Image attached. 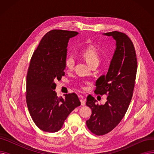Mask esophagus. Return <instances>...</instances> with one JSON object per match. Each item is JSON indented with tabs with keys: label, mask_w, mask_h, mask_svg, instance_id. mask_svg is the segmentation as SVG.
<instances>
[{
	"label": "esophagus",
	"mask_w": 154,
	"mask_h": 154,
	"mask_svg": "<svg viewBox=\"0 0 154 154\" xmlns=\"http://www.w3.org/2000/svg\"><path fill=\"white\" fill-rule=\"evenodd\" d=\"M80 102H81V105L82 106H85V100L84 99L83 97L82 96H80Z\"/></svg>",
	"instance_id": "34e87169"
}]
</instances>
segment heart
<instances>
[{
    "label": "heart",
    "instance_id": "heart-1",
    "mask_svg": "<svg viewBox=\"0 0 154 154\" xmlns=\"http://www.w3.org/2000/svg\"><path fill=\"white\" fill-rule=\"evenodd\" d=\"M82 57L87 63L91 66L93 63H99V54L96 48L92 45L86 47L82 51ZM65 66L67 69H72L74 66L75 60L72 55H68L65 59Z\"/></svg>",
    "mask_w": 154,
    "mask_h": 154
}]
</instances>
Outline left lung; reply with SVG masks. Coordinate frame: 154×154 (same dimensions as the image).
Segmentation results:
<instances>
[{
  "label": "left lung",
  "instance_id": "obj_1",
  "mask_svg": "<svg viewBox=\"0 0 154 154\" xmlns=\"http://www.w3.org/2000/svg\"><path fill=\"white\" fill-rule=\"evenodd\" d=\"M103 35L116 40V48L107 74L97 79L94 91L100 95L106 94L107 102L99 105L93 97L87 99L92 115L86 124L97 135L112 131L124 117L132 97L137 69L136 53L130 38L118 31Z\"/></svg>",
  "mask_w": 154,
  "mask_h": 154
}]
</instances>
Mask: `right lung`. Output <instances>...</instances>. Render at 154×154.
I'll use <instances>...</instances> for the list:
<instances>
[{
	"mask_svg": "<svg viewBox=\"0 0 154 154\" xmlns=\"http://www.w3.org/2000/svg\"><path fill=\"white\" fill-rule=\"evenodd\" d=\"M79 33L51 30L42 37L30 62L27 75L26 102L35 125L44 132H56L72 110L80 106L75 93L58 97L55 80L65 75V59L70 38Z\"/></svg>",
	"mask_w": 154,
	"mask_h": 154,
	"instance_id": "right-lung-1",
	"label": "right lung"
}]
</instances>
